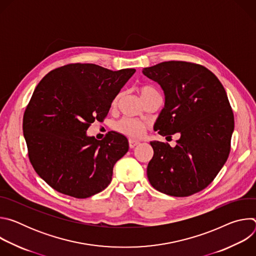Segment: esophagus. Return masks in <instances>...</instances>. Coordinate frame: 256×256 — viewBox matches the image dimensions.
Returning a JSON list of instances; mask_svg holds the SVG:
<instances>
[{
	"instance_id": "1",
	"label": "esophagus",
	"mask_w": 256,
	"mask_h": 256,
	"mask_svg": "<svg viewBox=\"0 0 256 256\" xmlns=\"http://www.w3.org/2000/svg\"><path fill=\"white\" fill-rule=\"evenodd\" d=\"M140 144V142H138V140H128V146H130V149H132V148H134L136 144Z\"/></svg>"
}]
</instances>
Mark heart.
<instances>
[{"instance_id":"1","label":"heart","mask_w":256,"mask_h":256,"mask_svg":"<svg viewBox=\"0 0 256 256\" xmlns=\"http://www.w3.org/2000/svg\"><path fill=\"white\" fill-rule=\"evenodd\" d=\"M138 94L142 101L149 97L160 95L157 89H155L153 86H150V85L140 86L138 88ZM120 96H122V93H118L114 97L112 101V106H116L118 104ZM116 130L122 134H126L130 138H140L144 134L146 130V124L132 118H122L116 124Z\"/></svg>"}]
</instances>
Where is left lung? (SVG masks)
<instances>
[{
  "mask_svg": "<svg viewBox=\"0 0 256 256\" xmlns=\"http://www.w3.org/2000/svg\"><path fill=\"white\" fill-rule=\"evenodd\" d=\"M157 82L165 105L154 130L171 138L175 147L154 140L148 164L151 186L172 196H188L206 188L226 163L234 130V114L227 93L204 66L170 60L142 68Z\"/></svg>",
  "mask_w": 256,
  "mask_h": 256,
  "instance_id": "1",
  "label": "left lung"
}]
</instances>
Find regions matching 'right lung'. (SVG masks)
<instances>
[{"mask_svg": "<svg viewBox=\"0 0 256 256\" xmlns=\"http://www.w3.org/2000/svg\"><path fill=\"white\" fill-rule=\"evenodd\" d=\"M134 72L68 64L36 86L24 112L23 134L30 163L54 190L86 198L110 184L114 164L128 151V138L109 132L98 140L86 130L106 118Z\"/></svg>", "mask_w": 256, "mask_h": 256, "instance_id": "add662e5", "label": "right lung"}]
</instances>
